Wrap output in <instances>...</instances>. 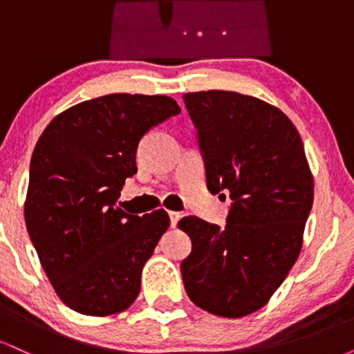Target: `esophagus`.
<instances>
[{
  "mask_svg": "<svg viewBox=\"0 0 354 354\" xmlns=\"http://www.w3.org/2000/svg\"><path fill=\"white\" fill-rule=\"evenodd\" d=\"M180 218H181V213H176V211H169V225H171V228H176Z\"/></svg>",
  "mask_w": 354,
  "mask_h": 354,
  "instance_id": "1",
  "label": "esophagus"
}]
</instances>
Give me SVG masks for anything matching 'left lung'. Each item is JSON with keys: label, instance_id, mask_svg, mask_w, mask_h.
<instances>
[{"label": "left lung", "instance_id": "obj_1", "mask_svg": "<svg viewBox=\"0 0 354 354\" xmlns=\"http://www.w3.org/2000/svg\"><path fill=\"white\" fill-rule=\"evenodd\" d=\"M196 128L206 186L231 205L226 225L185 216L191 238L181 261L189 299L239 318L265 306L301 250L313 206V176L299 133L265 101L234 91L183 95Z\"/></svg>", "mask_w": 354, "mask_h": 354}]
</instances>
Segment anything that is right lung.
I'll list each match as a JSON object with an SVG mask.
<instances>
[{
	"label": "right lung",
	"instance_id": "obj_1",
	"mask_svg": "<svg viewBox=\"0 0 354 354\" xmlns=\"http://www.w3.org/2000/svg\"><path fill=\"white\" fill-rule=\"evenodd\" d=\"M169 96L106 95L58 115L30 165L24 219L61 301L86 316L126 310L141 270L168 230L165 209L129 214L116 201L136 174V149L149 129L180 115Z\"/></svg>",
	"mask_w": 354,
	"mask_h": 354
}]
</instances>
